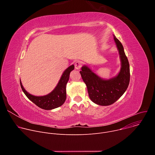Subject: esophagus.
Instances as JSON below:
<instances>
[{
    "mask_svg": "<svg viewBox=\"0 0 155 155\" xmlns=\"http://www.w3.org/2000/svg\"><path fill=\"white\" fill-rule=\"evenodd\" d=\"M82 66V62H80V61H77L75 63V68L77 69V70H79L81 69Z\"/></svg>",
    "mask_w": 155,
    "mask_h": 155,
    "instance_id": "34e87169",
    "label": "esophagus"
}]
</instances>
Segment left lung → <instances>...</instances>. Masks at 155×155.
I'll list each match as a JSON object with an SVG mask.
<instances>
[{"label":"left lung","mask_w":155,"mask_h":155,"mask_svg":"<svg viewBox=\"0 0 155 155\" xmlns=\"http://www.w3.org/2000/svg\"><path fill=\"white\" fill-rule=\"evenodd\" d=\"M115 41L121 61V69L118 74L108 80H105L84 65L80 74L86 85L90 99L95 104L107 106L115 102L124 93L130 80V69L128 59L121 43L115 35Z\"/></svg>","instance_id":"left-lung-1"}]
</instances>
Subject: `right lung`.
Returning a JSON list of instances; mask_svg holds the SVG:
<instances>
[{
  "mask_svg": "<svg viewBox=\"0 0 155 155\" xmlns=\"http://www.w3.org/2000/svg\"><path fill=\"white\" fill-rule=\"evenodd\" d=\"M74 69L72 65L63 72L58 84L49 94L43 96H35L31 94L24 88L20 80L21 89L27 97L38 107L44 110H52L61 106L66 99V84H67L71 72Z\"/></svg>",
  "mask_w": 155,
  "mask_h": 155,
  "instance_id": "1",
  "label": "right lung"
}]
</instances>
